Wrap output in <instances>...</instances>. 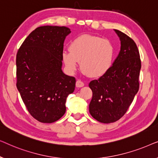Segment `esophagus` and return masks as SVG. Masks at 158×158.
<instances>
[{
    "mask_svg": "<svg viewBox=\"0 0 158 158\" xmlns=\"http://www.w3.org/2000/svg\"><path fill=\"white\" fill-rule=\"evenodd\" d=\"M84 86V83L83 82H82L81 81H80V80H77L76 81V87L77 88H82Z\"/></svg>",
    "mask_w": 158,
    "mask_h": 158,
    "instance_id": "obj_1",
    "label": "esophagus"
}]
</instances>
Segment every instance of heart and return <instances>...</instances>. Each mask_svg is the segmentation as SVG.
Masks as SVG:
<instances>
[{"label": "heart", "instance_id": "1", "mask_svg": "<svg viewBox=\"0 0 158 158\" xmlns=\"http://www.w3.org/2000/svg\"><path fill=\"white\" fill-rule=\"evenodd\" d=\"M70 52L62 53V61L70 73L77 70L80 62L81 70L92 77L102 76L109 70L114 59V49L106 39L96 36L84 35L70 43Z\"/></svg>", "mask_w": 158, "mask_h": 158}]
</instances>
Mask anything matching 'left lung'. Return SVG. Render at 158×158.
<instances>
[{"mask_svg": "<svg viewBox=\"0 0 158 158\" xmlns=\"http://www.w3.org/2000/svg\"><path fill=\"white\" fill-rule=\"evenodd\" d=\"M114 30L121 42L119 53L109 70L89 83L93 92L90 114L104 124L115 122L124 115L139 86L141 61L137 45L127 34Z\"/></svg>", "mask_w": 158, "mask_h": 158, "instance_id": "left-lung-1", "label": "left lung"}]
</instances>
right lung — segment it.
Instances as JSON below:
<instances>
[{"label":"right lung","instance_id":"right-lung-1","mask_svg":"<svg viewBox=\"0 0 158 158\" xmlns=\"http://www.w3.org/2000/svg\"><path fill=\"white\" fill-rule=\"evenodd\" d=\"M65 27L44 26L26 38L16 55L17 89L28 111L42 123L60 119L66 99L75 88V78L62 70Z\"/></svg>","mask_w":158,"mask_h":158}]
</instances>
